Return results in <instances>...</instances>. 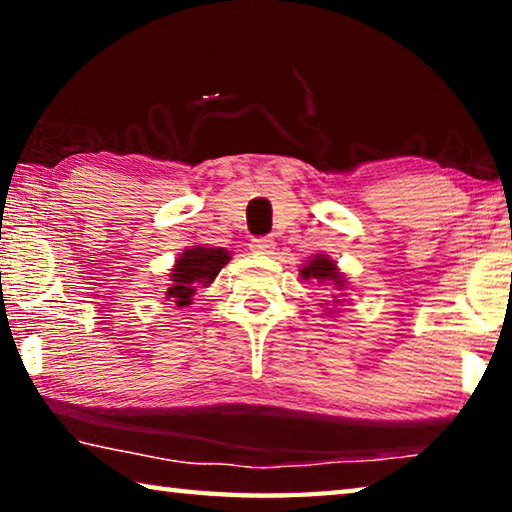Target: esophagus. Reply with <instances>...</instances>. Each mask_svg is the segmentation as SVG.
<instances>
[{"mask_svg":"<svg viewBox=\"0 0 512 512\" xmlns=\"http://www.w3.org/2000/svg\"><path fill=\"white\" fill-rule=\"evenodd\" d=\"M273 246H275V241L271 237H257L250 241V250L257 255H271Z\"/></svg>","mask_w":512,"mask_h":512,"instance_id":"esophagus-1","label":"esophagus"}]
</instances>
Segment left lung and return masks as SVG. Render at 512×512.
<instances>
[{
  "instance_id": "obj_1",
  "label": "left lung",
  "mask_w": 512,
  "mask_h": 512,
  "mask_svg": "<svg viewBox=\"0 0 512 512\" xmlns=\"http://www.w3.org/2000/svg\"><path fill=\"white\" fill-rule=\"evenodd\" d=\"M300 275L305 277V280H318V282H334L336 287H343V277L339 273V268L332 262V259L327 257H314L307 266H302Z\"/></svg>"
}]
</instances>
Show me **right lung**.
<instances>
[{
  "instance_id": "obj_1",
  "label": "right lung",
  "mask_w": 512,
  "mask_h": 512,
  "mask_svg": "<svg viewBox=\"0 0 512 512\" xmlns=\"http://www.w3.org/2000/svg\"><path fill=\"white\" fill-rule=\"evenodd\" d=\"M228 259V250L223 248L194 246L185 250V253L178 257L176 266H173L167 296L173 298L178 307L189 305L194 293L201 287H207V284L219 275L221 268L228 264Z\"/></svg>"
}]
</instances>
